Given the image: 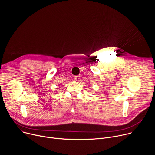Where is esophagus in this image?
Returning a JSON list of instances; mask_svg holds the SVG:
<instances>
[{
	"mask_svg": "<svg viewBox=\"0 0 155 155\" xmlns=\"http://www.w3.org/2000/svg\"><path fill=\"white\" fill-rule=\"evenodd\" d=\"M81 80V77L80 76H75L74 77V80L76 81H79Z\"/></svg>",
	"mask_w": 155,
	"mask_h": 155,
	"instance_id": "obj_1",
	"label": "esophagus"
}]
</instances>
